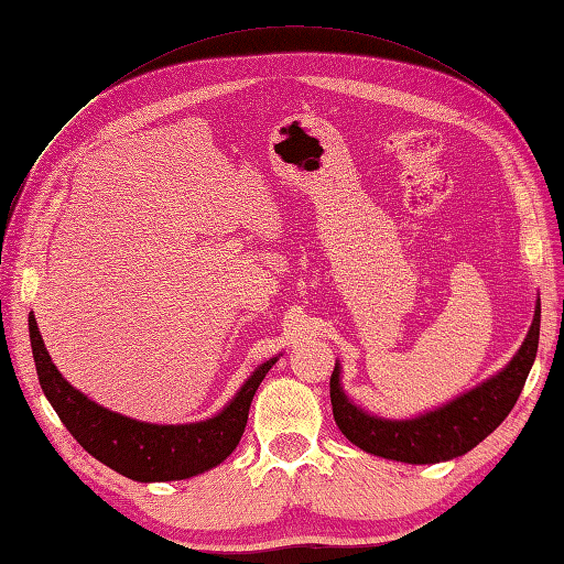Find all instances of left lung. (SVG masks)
Masks as SVG:
<instances>
[{
	"instance_id": "left-lung-1",
	"label": "left lung",
	"mask_w": 564,
	"mask_h": 564,
	"mask_svg": "<svg viewBox=\"0 0 564 564\" xmlns=\"http://www.w3.org/2000/svg\"><path fill=\"white\" fill-rule=\"evenodd\" d=\"M539 327L541 301H536L532 327L520 350L497 377L414 419H381L352 404L340 388V367L336 362L329 392L338 431L367 454L402 460V464H440V460L464 456L497 431L516 406L529 369L534 365Z\"/></svg>"
}]
</instances>
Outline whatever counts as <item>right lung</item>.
<instances>
[{
	"label": "right lung",
	"mask_w": 564,
	"mask_h": 564,
	"mask_svg": "<svg viewBox=\"0 0 564 564\" xmlns=\"http://www.w3.org/2000/svg\"><path fill=\"white\" fill-rule=\"evenodd\" d=\"M30 344L40 386L65 429L100 464L135 482H172L212 470L240 445L251 400L278 357L256 369L237 395L207 421L158 425L122 416L96 404L67 383L44 348L30 313Z\"/></svg>",
	"instance_id": "1"
}]
</instances>
